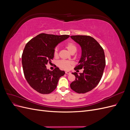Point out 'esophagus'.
<instances>
[{"mask_svg":"<svg viewBox=\"0 0 130 130\" xmlns=\"http://www.w3.org/2000/svg\"><path fill=\"white\" fill-rule=\"evenodd\" d=\"M65 73L66 74H71V73H70V72H65Z\"/></svg>","mask_w":130,"mask_h":130,"instance_id":"obj_1","label":"esophagus"}]
</instances>
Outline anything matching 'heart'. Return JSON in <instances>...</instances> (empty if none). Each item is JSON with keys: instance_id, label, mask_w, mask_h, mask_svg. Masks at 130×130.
I'll return each mask as SVG.
<instances>
[{"instance_id": "1", "label": "heart", "mask_w": 130, "mask_h": 130, "mask_svg": "<svg viewBox=\"0 0 130 130\" xmlns=\"http://www.w3.org/2000/svg\"><path fill=\"white\" fill-rule=\"evenodd\" d=\"M66 48L67 49L68 52L72 54H74L76 52L77 48L75 44L74 43L69 42H67L65 44ZM58 49L56 46L54 48V56L55 57H57L58 55ZM74 64V62L71 61H66V60H61L58 61L57 63V65L59 67L64 70H69L71 68L72 66Z\"/></svg>"}]
</instances>
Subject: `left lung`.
I'll use <instances>...</instances> for the list:
<instances>
[{"label":"left lung","mask_w":130,"mask_h":130,"mask_svg":"<svg viewBox=\"0 0 130 130\" xmlns=\"http://www.w3.org/2000/svg\"><path fill=\"white\" fill-rule=\"evenodd\" d=\"M79 44L82 49V56L79 64L74 68L76 72L84 69L83 73L75 76V80L70 85V88L77 93L84 94L95 88L103 76L106 65L105 56L103 48L95 39L86 35L70 36Z\"/></svg>","instance_id":"8db88e82"}]
</instances>
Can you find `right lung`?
<instances>
[{"label":"right lung","mask_w":130,"mask_h":130,"mask_svg":"<svg viewBox=\"0 0 130 130\" xmlns=\"http://www.w3.org/2000/svg\"><path fill=\"white\" fill-rule=\"evenodd\" d=\"M69 35L42 33L26 43L22 55L24 76L34 89L43 94H49L56 89L60 78L64 72L58 67L53 70L46 69V64L54 58V50L58 43Z\"/></svg>","instance_id":"1"}]
</instances>
